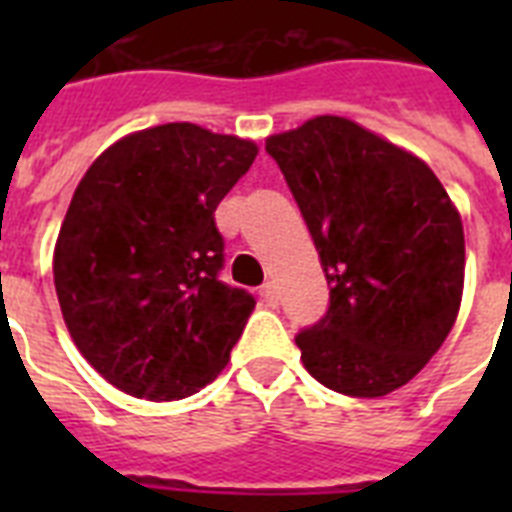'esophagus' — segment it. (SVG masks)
Returning a JSON list of instances; mask_svg holds the SVG:
<instances>
[{"label": "esophagus", "mask_w": 512, "mask_h": 512, "mask_svg": "<svg viewBox=\"0 0 512 512\" xmlns=\"http://www.w3.org/2000/svg\"><path fill=\"white\" fill-rule=\"evenodd\" d=\"M260 297H263V303L268 305V308H276V305H279V289H276L273 281H268V284L260 287Z\"/></svg>", "instance_id": "34e87169"}]
</instances>
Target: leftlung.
<instances>
[{
    "label": "left lung",
    "mask_w": 512,
    "mask_h": 512,
    "mask_svg": "<svg viewBox=\"0 0 512 512\" xmlns=\"http://www.w3.org/2000/svg\"><path fill=\"white\" fill-rule=\"evenodd\" d=\"M319 249L329 308L295 337L329 390L388 396L452 332L465 281L460 212L428 164L342 116L271 135Z\"/></svg>",
    "instance_id": "obj_1"
}]
</instances>
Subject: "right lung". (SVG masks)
Here are the masks:
<instances>
[{
  "label": "right lung",
  "mask_w": 512,
  "mask_h": 512,
  "mask_svg": "<svg viewBox=\"0 0 512 512\" xmlns=\"http://www.w3.org/2000/svg\"><path fill=\"white\" fill-rule=\"evenodd\" d=\"M255 156L252 140L172 122L114 143L76 185L55 292L76 348L124 393L177 401L228 364L255 297L220 281L215 209Z\"/></svg>",
  "instance_id": "1"
}]
</instances>
